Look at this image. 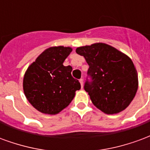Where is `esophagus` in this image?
I'll return each instance as SVG.
<instances>
[{
	"label": "esophagus",
	"instance_id": "1",
	"mask_svg": "<svg viewBox=\"0 0 150 150\" xmlns=\"http://www.w3.org/2000/svg\"><path fill=\"white\" fill-rule=\"evenodd\" d=\"M80 83H81V88L83 87V79H80L79 80Z\"/></svg>",
	"mask_w": 150,
	"mask_h": 150
}]
</instances>
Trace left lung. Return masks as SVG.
Returning <instances> with one entry per match:
<instances>
[{"label": "left lung", "mask_w": 150, "mask_h": 150, "mask_svg": "<svg viewBox=\"0 0 150 150\" xmlns=\"http://www.w3.org/2000/svg\"><path fill=\"white\" fill-rule=\"evenodd\" d=\"M76 52L88 64L87 74L91 81H86L84 88L93 104L107 114L126 109L138 88V76L132 60L105 43L79 47Z\"/></svg>", "instance_id": "obj_1"}]
</instances>
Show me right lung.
I'll return each mask as SVG.
<instances>
[{"label":"right lung","mask_w":150,"mask_h":150,"mask_svg":"<svg viewBox=\"0 0 150 150\" xmlns=\"http://www.w3.org/2000/svg\"><path fill=\"white\" fill-rule=\"evenodd\" d=\"M70 47H50L39 55L26 70L23 89L29 103L46 114H57L70 104L81 88L71 75L73 68L63 62L72 52Z\"/></svg>","instance_id":"obj_1"}]
</instances>
